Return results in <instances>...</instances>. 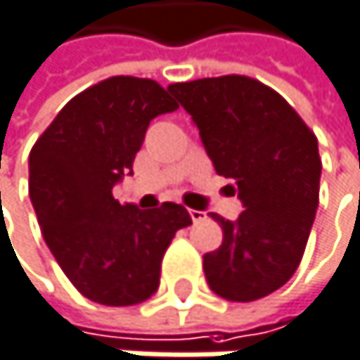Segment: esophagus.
Instances as JSON below:
<instances>
[{"label":"esophagus","mask_w":360,"mask_h":360,"mask_svg":"<svg viewBox=\"0 0 360 360\" xmlns=\"http://www.w3.org/2000/svg\"><path fill=\"white\" fill-rule=\"evenodd\" d=\"M190 217H192V221H194V224H198V221H202V219L207 217V213H205V211H196V209H190Z\"/></svg>","instance_id":"esophagus-1"}]
</instances>
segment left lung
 I'll return each mask as SVG.
<instances>
[{"label": "left lung", "mask_w": 360, "mask_h": 360, "mask_svg": "<svg viewBox=\"0 0 360 360\" xmlns=\"http://www.w3.org/2000/svg\"><path fill=\"white\" fill-rule=\"evenodd\" d=\"M192 115L217 174L234 184L245 211L236 221L213 215L224 230L205 255L213 293L255 302L297 270L319 207V141L297 111L270 86L247 75L170 84Z\"/></svg>", "instance_id": "8db88e82"}]
</instances>
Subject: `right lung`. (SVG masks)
<instances>
[{
    "label": "right lung",
    "instance_id": "right-lung-1",
    "mask_svg": "<svg viewBox=\"0 0 360 360\" xmlns=\"http://www.w3.org/2000/svg\"><path fill=\"white\" fill-rule=\"evenodd\" d=\"M179 105L153 79L115 75L73 96L29 153V196L48 249L71 285L103 306H134L160 285L162 257L186 207L141 211L113 186L132 174L149 122Z\"/></svg>",
    "mask_w": 360,
    "mask_h": 360
}]
</instances>
